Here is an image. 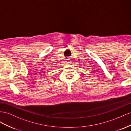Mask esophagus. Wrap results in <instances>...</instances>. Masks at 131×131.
I'll use <instances>...</instances> for the list:
<instances>
[{
  "mask_svg": "<svg viewBox=\"0 0 131 131\" xmlns=\"http://www.w3.org/2000/svg\"><path fill=\"white\" fill-rule=\"evenodd\" d=\"M71 62H72V61L71 60H70V59H66V61H65V62L67 63V64L68 65H70V64H71Z\"/></svg>",
  "mask_w": 131,
  "mask_h": 131,
  "instance_id": "obj_1",
  "label": "esophagus"
}]
</instances>
